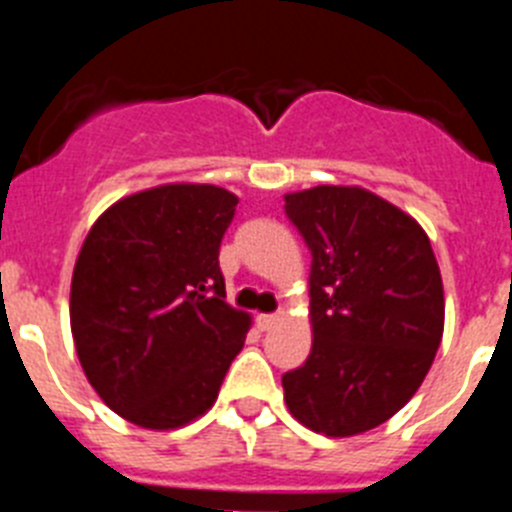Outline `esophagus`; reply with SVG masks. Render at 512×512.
<instances>
[{
  "label": "esophagus",
  "instance_id": "obj_1",
  "mask_svg": "<svg viewBox=\"0 0 512 512\" xmlns=\"http://www.w3.org/2000/svg\"><path fill=\"white\" fill-rule=\"evenodd\" d=\"M279 318H282L279 312H269V315H259V318H256V325H259V330H271V328H274V325L279 323Z\"/></svg>",
  "mask_w": 512,
  "mask_h": 512
}]
</instances>
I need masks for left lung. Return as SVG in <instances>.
Returning <instances> with one entry per match:
<instances>
[{
    "label": "left lung",
    "instance_id": "1",
    "mask_svg": "<svg viewBox=\"0 0 512 512\" xmlns=\"http://www.w3.org/2000/svg\"><path fill=\"white\" fill-rule=\"evenodd\" d=\"M312 253V348L282 377L310 431L359 436L418 392L443 336V282L425 230L361 187L284 194Z\"/></svg>",
    "mask_w": 512,
    "mask_h": 512
}]
</instances>
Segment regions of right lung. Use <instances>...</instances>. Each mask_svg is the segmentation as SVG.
Instances as JSON below:
<instances>
[{"label":"right lung","instance_id":"1","mask_svg":"<svg viewBox=\"0 0 512 512\" xmlns=\"http://www.w3.org/2000/svg\"><path fill=\"white\" fill-rule=\"evenodd\" d=\"M238 197L161 184L97 217L71 279L76 356L120 418L171 431L215 405L251 318L225 302L220 241Z\"/></svg>","mask_w":512,"mask_h":512}]
</instances>
